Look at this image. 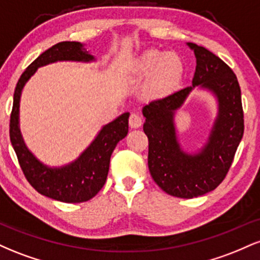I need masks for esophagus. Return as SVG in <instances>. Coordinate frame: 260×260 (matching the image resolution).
I'll list each match as a JSON object with an SVG mask.
<instances>
[{
  "mask_svg": "<svg viewBox=\"0 0 260 260\" xmlns=\"http://www.w3.org/2000/svg\"><path fill=\"white\" fill-rule=\"evenodd\" d=\"M142 123H143V118L139 113L134 112L129 116V126L132 128H138L142 126Z\"/></svg>",
  "mask_w": 260,
  "mask_h": 260,
  "instance_id": "obj_1",
  "label": "esophagus"
}]
</instances>
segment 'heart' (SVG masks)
<instances>
[{"mask_svg": "<svg viewBox=\"0 0 260 260\" xmlns=\"http://www.w3.org/2000/svg\"><path fill=\"white\" fill-rule=\"evenodd\" d=\"M139 70L145 76L154 74L151 89L155 92L171 91L180 83L183 74V64L178 56L166 55L157 50L147 51L139 59Z\"/></svg>", "mask_w": 260, "mask_h": 260, "instance_id": "1", "label": "heart"}]
</instances>
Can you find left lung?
<instances>
[{
    "label": "left lung",
    "instance_id": "left-lung-1",
    "mask_svg": "<svg viewBox=\"0 0 260 260\" xmlns=\"http://www.w3.org/2000/svg\"><path fill=\"white\" fill-rule=\"evenodd\" d=\"M197 67L193 86L155 99L143 107V131L149 142L148 166L155 183L177 198H196L211 192L228 175L244 131L241 88L234 71L208 49L193 43ZM196 85L213 91L219 115L201 153L188 155L175 139L173 113Z\"/></svg>",
    "mask_w": 260,
    "mask_h": 260
}]
</instances>
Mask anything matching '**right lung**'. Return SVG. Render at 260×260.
<instances>
[{
	"instance_id": "add662e5",
	"label": "right lung",
	"mask_w": 260,
	"mask_h": 260,
	"mask_svg": "<svg viewBox=\"0 0 260 260\" xmlns=\"http://www.w3.org/2000/svg\"><path fill=\"white\" fill-rule=\"evenodd\" d=\"M83 45L76 41H63L50 47L32 61L18 80L13 96L10 120V138L17 154L18 162L26 181L40 194L64 203H82L91 199L105 184L109 174L110 157L117 143L128 133L126 112L106 124L89 148L70 165L61 169H50L32 156L26 149L18 127L20 92L35 71L41 66L56 61H91Z\"/></svg>"
}]
</instances>
